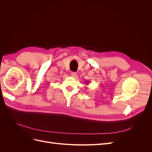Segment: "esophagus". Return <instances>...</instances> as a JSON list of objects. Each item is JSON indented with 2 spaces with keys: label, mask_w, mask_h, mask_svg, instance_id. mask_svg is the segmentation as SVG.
Listing matches in <instances>:
<instances>
[{
  "label": "esophagus",
  "mask_w": 152,
  "mask_h": 152,
  "mask_svg": "<svg viewBox=\"0 0 152 152\" xmlns=\"http://www.w3.org/2000/svg\"><path fill=\"white\" fill-rule=\"evenodd\" d=\"M71 75L73 77H75L77 75V73L76 72H72L71 73Z\"/></svg>",
  "instance_id": "34e87169"
}]
</instances>
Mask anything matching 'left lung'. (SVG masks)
Segmentation results:
<instances>
[{
	"mask_svg": "<svg viewBox=\"0 0 152 152\" xmlns=\"http://www.w3.org/2000/svg\"><path fill=\"white\" fill-rule=\"evenodd\" d=\"M86 83H87V82H86Z\"/></svg>",
	"mask_w": 152,
	"mask_h": 152,
	"instance_id": "8db88e82",
	"label": "left lung"
}]
</instances>
